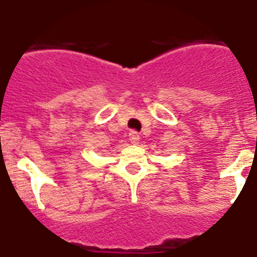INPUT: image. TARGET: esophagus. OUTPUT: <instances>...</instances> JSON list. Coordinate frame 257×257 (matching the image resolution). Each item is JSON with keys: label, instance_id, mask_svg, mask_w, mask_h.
Masks as SVG:
<instances>
[{"label": "esophagus", "instance_id": "esophagus-1", "mask_svg": "<svg viewBox=\"0 0 257 257\" xmlns=\"http://www.w3.org/2000/svg\"><path fill=\"white\" fill-rule=\"evenodd\" d=\"M129 141H131L133 145H137L138 141H140V134L136 131H131V133H129Z\"/></svg>", "mask_w": 257, "mask_h": 257}]
</instances>
